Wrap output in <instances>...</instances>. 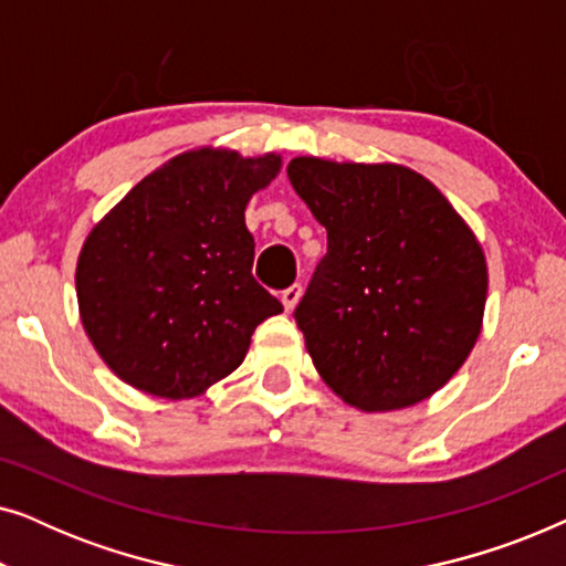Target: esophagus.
I'll return each mask as SVG.
<instances>
[{
	"label": "esophagus",
	"mask_w": 566,
	"mask_h": 566,
	"mask_svg": "<svg viewBox=\"0 0 566 566\" xmlns=\"http://www.w3.org/2000/svg\"><path fill=\"white\" fill-rule=\"evenodd\" d=\"M298 298H301V285L298 283L289 285V289L281 293V301H283L285 312H293V308H296V304H298Z\"/></svg>",
	"instance_id": "esophagus-1"
}]
</instances>
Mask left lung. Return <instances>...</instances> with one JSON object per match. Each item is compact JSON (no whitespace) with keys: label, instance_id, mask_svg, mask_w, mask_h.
I'll return each instance as SVG.
<instances>
[{"label":"left lung","instance_id":"8db88e82","mask_svg":"<svg viewBox=\"0 0 566 566\" xmlns=\"http://www.w3.org/2000/svg\"><path fill=\"white\" fill-rule=\"evenodd\" d=\"M289 180L327 229L296 324L324 384L363 412L428 399L482 332L486 262L430 180L401 165L296 157Z\"/></svg>","mask_w":566,"mask_h":566}]
</instances>
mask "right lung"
<instances>
[{"label":"right lung","mask_w":566,"mask_h":566,"mask_svg":"<svg viewBox=\"0 0 566 566\" xmlns=\"http://www.w3.org/2000/svg\"><path fill=\"white\" fill-rule=\"evenodd\" d=\"M281 157L196 149L146 175L76 262L90 343L123 381L165 399L198 397L242 366L250 337L283 304L252 275L244 208Z\"/></svg>","instance_id":"1"}]
</instances>
